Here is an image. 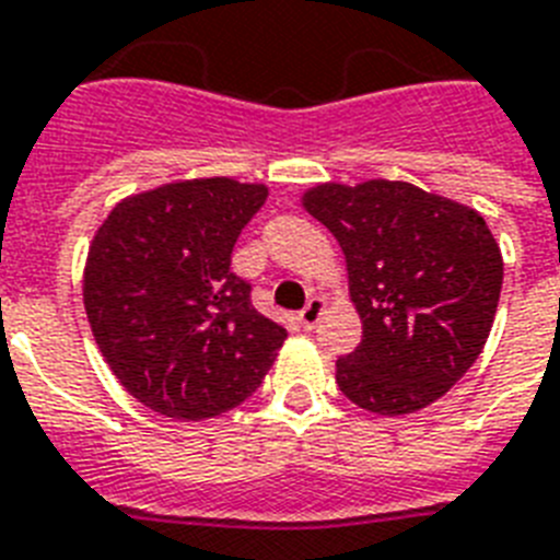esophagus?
<instances>
[{
  "mask_svg": "<svg viewBox=\"0 0 560 560\" xmlns=\"http://www.w3.org/2000/svg\"><path fill=\"white\" fill-rule=\"evenodd\" d=\"M322 313H325V302L322 299H311V302L304 304V311L299 313V322H302V327L313 330V327L319 325Z\"/></svg>",
  "mask_w": 560,
  "mask_h": 560,
  "instance_id": "34e87169",
  "label": "esophagus"
}]
</instances>
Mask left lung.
I'll return each instance as SVG.
<instances>
[{
  "instance_id": "left-lung-1",
  "label": "left lung",
  "mask_w": 560,
  "mask_h": 560,
  "mask_svg": "<svg viewBox=\"0 0 560 560\" xmlns=\"http://www.w3.org/2000/svg\"><path fill=\"white\" fill-rule=\"evenodd\" d=\"M304 209L334 233L362 319L336 385L359 408L411 413L483 351L503 284L501 247L475 209L402 180L322 184Z\"/></svg>"
}]
</instances>
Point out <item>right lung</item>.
I'll return each mask as SVG.
<instances>
[{
	"instance_id": "1",
	"label": "right lung",
	"mask_w": 560,
	"mask_h": 560,
	"mask_svg": "<svg viewBox=\"0 0 560 560\" xmlns=\"http://www.w3.org/2000/svg\"><path fill=\"white\" fill-rule=\"evenodd\" d=\"M261 184L201 177L126 198L94 235L83 279L91 334L152 411L207 420L261 385L288 330L249 302L233 247Z\"/></svg>"
}]
</instances>
